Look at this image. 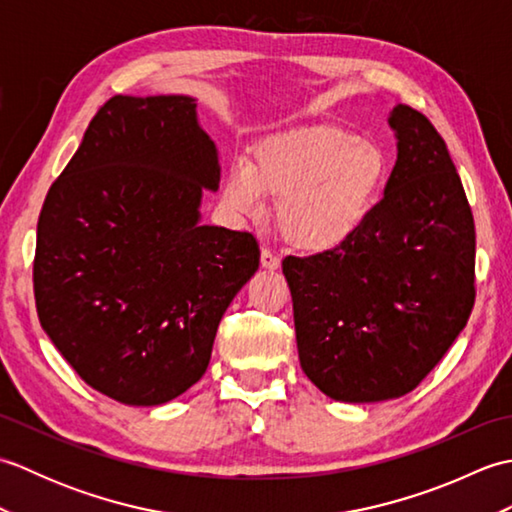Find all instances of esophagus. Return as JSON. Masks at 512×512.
Instances as JSON below:
<instances>
[{
	"mask_svg": "<svg viewBox=\"0 0 512 512\" xmlns=\"http://www.w3.org/2000/svg\"><path fill=\"white\" fill-rule=\"evenodd\" d=\"M262 266H264L266 270H277V268L281 266V259L273 253V250L262 248Z\"/></svg>",
	"mask_w": 512,
	"mask_h": 512,
	"instance_id": "1",
	"label": "esophagus"
}]
</instances>
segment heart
Masks as SVG:
<instances>
[{
	"label": "heart",
	"mask_w": 512,
	"mask_h": 512,
	"mask_svg": "<svg viewBox=\"0 0 512 512\" xmlns=\"http://www.w3.org/2000/svg\"><path fill=\"white\" fill-rule=\"evenodd\" d=\"M389 160L374 140L314 125L259 145L250 167L235 165L222 200L239 217H262L277 202V226L306 253H330L361 233L383 198Z\"/></svg>",
	"instance_id": "1"
}]
</instances>
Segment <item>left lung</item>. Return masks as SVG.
<instances>
[{
	"instance_id": "left-lung-1",
	"label": "left lung",
	"mask_w": 512,
	"mask_h": 512,
	"mask_svg": "<svg viewBox=\"0 0 512 512\" xmlns=\"http://www.w3.org/2000/svg\"><path fill=\"white\" fill-rule=\"evenodd\" d=\"M389 127L398 158L361 233L281 264L301 369L341 402L416 389L475 303V224L449 149L409 105L391 110Z\"/></svg>"
}]
</instances>
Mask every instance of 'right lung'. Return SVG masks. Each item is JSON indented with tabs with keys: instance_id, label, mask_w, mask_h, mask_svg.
Instances as JSON below:
<instances>
[{
	"instance_id": "add662e5",
	"label": "right lung",
	"mask_w": 512,
	"mask_h": 512,
	"mask_svg": "<svg viewBox=\"0 0 512 512\" xmlns=\"http://www.w3.org/2000/svg\"><path fill=\"white\" fill-rule=\"evenodd\" d=\"M195 99L112 96L37 224L41 328L85 383L154 407L204 376L217 325L259 268L250 233L202 226L220 160Z\"/></svg>"
}]
</instances>
